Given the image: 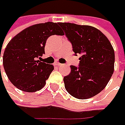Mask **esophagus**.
Segmentation results:
<instances>
[{
  "instance_id": "esophagus-1",
  "label": "esophagus",
  "mask_w": 125,
  "mask_h": 125,
  "mask_svg": "<svg viewBox=\"0 0 125 125\" xmlns=\"http://www.w3.org/2000/svg\"><path fill=\"white\" fill-rule=\"evenodd\" d=\"M54 65L55 66H60V65H62V64H60V63L58 62H55V63H54Z\"/></svg>"
}]
</instances>
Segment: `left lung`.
Listing matches in <instances>:
<instances>
[{"label": "left lung", "instance_id": "obj_1", "mask_svg": "<svg viewBox=\"0 0 125 125\" xmlns=\"http://www.w3.org/2000/svg\"><path fill=\"white\" fill-rule=\"evenodd\" d=\"M72 45L74 55L80 54L79 67L71 65L63 81L66 90L74 97L85 99L99 93L114 71L115 53L107 37L90 26L58 23Z\"/></svg>", "mask_w": 125, "mask_h": 125}]
</instances>
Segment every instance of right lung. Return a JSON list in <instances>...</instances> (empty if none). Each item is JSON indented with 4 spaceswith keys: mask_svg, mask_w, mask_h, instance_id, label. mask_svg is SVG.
I'll use <instances>...</instances> for the list:
<instances>
[{
    "mask_svg": "<svg viewBox=\"0 0 125 125\" xmlns=\"http://www.w3.org/2000/svg\"><path fill=\"white\" fill-rule=\"evenodd\" d=\"M54 35H62L58 23L46 22L24 29L8 43L3 53V67L17 88L33 93L45 85L53 66L39 59L45 53L46 40Z\"/></svg>",
    "mask_w": 125,
    "mask_h": 125,
    "instance_id": "add662e5",
    "label": "right lung"
}]
</instances>
